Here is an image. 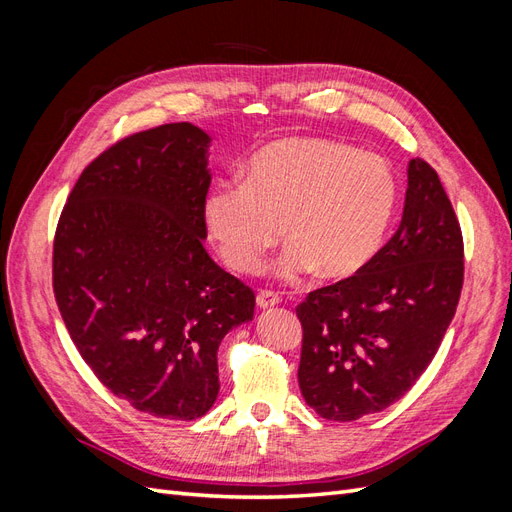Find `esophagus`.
Returning a JSON list of instances; mask_svg holds the SVG:
<instances>
[{"label": "esophagus", "instance_id": "1", "mask_svg": "<svg viewBox=\"0 0 512 512\" xmlns=\"http://www.w3.org/2000/svg\"><path fill=\"white\" fill-rule=\"evenodd\" d=\"M277 303H280V297H277L275 292H271V290H260V292H258V297H256V305H258L260 309L273 307V305H277Z\"/></svg>", "mask_w": 512, "mask_h": 512}]
</instances>
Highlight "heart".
Returning a JSON list of instances; mask_svg holds the SVG:
<instances>
[{
	"label": "heart",
	"instance_id": "obj_1",
	"mask_svg": "<svg viewBox=\"0 0 512 512\" xmlns=\"http://www.w3.org/2000/svg\"><path fill=\"white\" fill-rule=\"evenodd\" d=\"M397 205L391 164L376 153L327 138H284L256 151L245 181L213 188L203 215L230 269L254 273L282 239V280L320 271L350 280L369 267Z\"/></svg>",
	"mask_w": 512,
	"mask_h": 512
}]
</instances>
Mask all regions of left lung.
Segmentation results:
<instances>
[{"instance_id":"1","label":"left lung","mask_w":512,"mask_h":512,"mask_svg":"<svg viewBox=\"0 0 512 512\" xmlns=\"http://www.w3.org/2000/svg\"><path fill=\"white\" fill-rule=\"evenodd\" d=\"M463 286V237L440 177L408 164L401 224L359 275L307 294L299 386L329 421H356L404 397L436 356Z\"/></svg>"}]
</instances>
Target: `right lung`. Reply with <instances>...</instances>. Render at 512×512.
Wrapping results in <instances>:
<instances>
[{
	"label": "right lung",
	"mask_w": 512,
	"mask_h": 512,
	"mask_svg": "<svg viewBox=\"0 0 512 512\" xmlns=\"http://www.w3.org/2000/svg\"><path fill=\"white\" fill-rule=\"evenodd\" d=\"M209 145L183 121L108 147L76 181L53 243L57 307L83 361L138 412L175 421L215 404L218 348L256 305L203 247Z\"/></svg>",
	"instance_id": "obj_1"
}]
</instances>
